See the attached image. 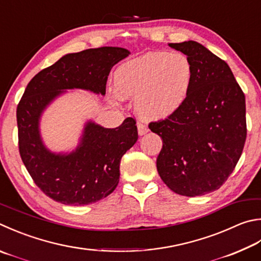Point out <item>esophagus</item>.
<instances>
[{"mask_svg":"<svg viewBox=\"0 0 261 261\" xmlns=\"http://www.w3.org/2000/svg\"><path fill=\"white\" fill-rule=\"evenodd\" d=\"M137 127H138V134L140 135V136H143V135H145V134H147V132H148L149 130H148V126H147L145 123H143V122H138L137 123Z\"/></svg>","mask_w":261,"mask_h":261,"instance_id":"esophagus-1","label":"esophagus"}]
</instances>
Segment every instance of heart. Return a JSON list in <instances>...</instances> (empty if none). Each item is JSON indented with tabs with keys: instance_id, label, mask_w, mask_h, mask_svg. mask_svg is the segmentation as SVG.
<instances>
[{
	"instance_id": "1",
	"label": "heart",
	"mask_w": 261,
	"mask_h": 261,
	"mask_svg": "<svg viewBox=\"0 0 261 261\" xmlns=\"http://www.w3.org/2000/svg\"><path fill=\"white\" fill-rule=\"evenodd\" d=\"M194 68L180 52H149L121 65L114 84L123 98L136 99V110L149 120H161L177 112L191 91Z\"/></svg>"
}]
</instances>
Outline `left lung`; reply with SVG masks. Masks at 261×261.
<instances>
[{"label":"left lung","mask_w":261,"mask_h":261,"mask_svg":"<svg viewBox=\"0 0 261 261\" xmlns=\"http://www.w3.org/2000/svg\"><path fill=\"white\" fill-rule=\"evenodd\" d=\"M169 45L188 57L194 79L184 105L148 124L163 140L156 168L172 192L205 195L225 184L242 155L245 96L226 61L205 46L194 41Z\"/></svg>","instance_id":"1"}]
</instances>
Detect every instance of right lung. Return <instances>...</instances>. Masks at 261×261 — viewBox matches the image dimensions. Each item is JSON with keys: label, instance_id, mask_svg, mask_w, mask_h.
Masks as SVG:
<instances>
[{"label": "right lung", "instance_id": "obj_1", "mask_svg": "<svg viewBox=\"0 0 261 261\" xmlns=\"http://www.w3.org/2000/svg\"><path fill=\"white\" fill-rule=\"evenodd\" d=\"M129 54L123 48L103 46L66 55L27 84L17 106L19 153L36 186L54 201L79 206L110 195L120 181L122 156L136 144L138 130L132 117L115 129L89 122L79 148L69 155H56L40 138L41 113L61 90L77 88L105 94L112 67Z\"/></svg>", "mask_w": 261, "mask_h": 261}]
</instances>
